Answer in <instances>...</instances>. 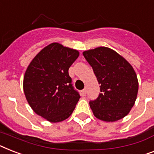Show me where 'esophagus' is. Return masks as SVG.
<instances>
[{"instance_id": "34e87169", "label": "esophagus", "mask_w": 154, "mask_h": 154, "mask_svg": "<svg viewBox=\"0 0 154 154\" xmlns=\"http://www.w3.org/2000/svg\"><path fill=\"white\" fill-rule=\"evenodd\" d=\"M86 93H87V89L86 88H85V89H83L82 91H81V96H85Z\"/></svg>"}]
</instances>
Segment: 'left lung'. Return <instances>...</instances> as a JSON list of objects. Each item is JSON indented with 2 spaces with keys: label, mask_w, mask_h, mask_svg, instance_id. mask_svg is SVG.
<instances>
[{
  "label": "left lung",
  "mask_w": 154,
  "mask_h": 154,
  "mask_svg": "<svg viewBox=\"0 0 154 154\" xmlns=\"http://www.w3.org/2000/svg\"><path fill=\"white\" fill-rule=\"evenodd\" d=\"M100 85L98 98L89 105L95 117L116 122L129 114L138 91L137 74L129 62L116 51L100 47L83 52Z\"/></svg>",
  "instance_id": "8db88e82"
}]
</instances>
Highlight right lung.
I'll use <instances>...</instances> for the list:
<instances>
[{
  "label": "right lung",
  "instance_id": "right-lung-1",
  "mask_svg": "<svg viewBox=\"0 0 154 154\" xmlns=\"http://www.w3.org/2000/svg\"><path fill=\"white\" fill-rule=\"evenodd\" d=\"M78 56L77 50L52 42L36 54L26 69L23 86L27 103L49 122L68 119L79 100L69 75V68Z\"/></svg>",
  "mask_w": 154,
  "mask_h": 154
}]
</instances>
